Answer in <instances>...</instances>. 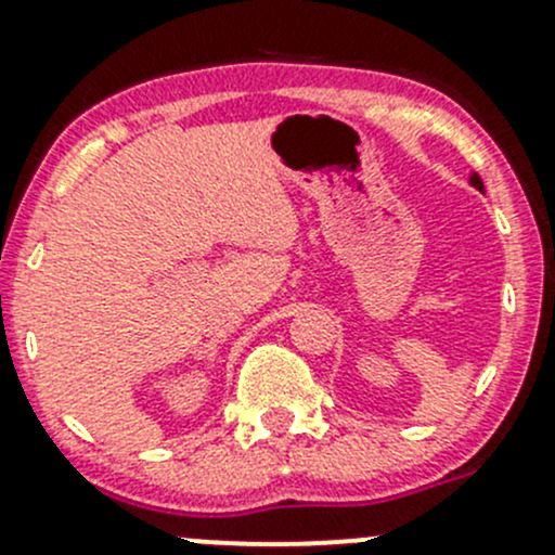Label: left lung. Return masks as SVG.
I'll return each mask as SVG.
<instances>
[{
	"label": "left lung",
	"instance_id": "8db88e82",
	"mask_svg": "<svg viewBox=\"0 0 555 555\" xmlns=\"http://www.w3.org/2000/svg\"><path fill=\"white\" fill-rule=\"evenodd\" d=\"M469 184H473V188H478L480 193H483V182H480L478 173H473V177H469Z\"/></svg>",
	"mask_w": 555,
	"mask_h": 555
}]
</instances>
